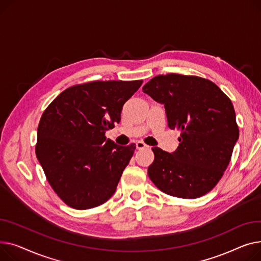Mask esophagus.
<instances>
[{"instance_id": "34e87169", "label": "esophagus", "mask_w": 261, "mask_h": 261, "mask_svg": "<svg viewBox=\"0 0 261 261\" xmlns=\"http://www.w3.org/2000/svg\"><path fill=\"white\" fill-rule=\"evenodd\" d=\"M136 147H137V149H143V148H146V147H148V145H146L144 142H142V141H138L137 143H136Z\"/></svg>"}]
</instances>
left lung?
Wrapping results in <instances>:
<instances>
[{
    "instance_id": "obj_1",
    "label": "left lung",
    "mask_w": 261,
    "mask_h": 261,
    "mask_svg": "<svg viewBox=\"0 0 261 261\" xmlns=\"http://www.w3.org/2000/svg\"><path fill=\"white\" fill-rule=\"evenodd\" d=\"M142 90L164 104L168 127L181 133L172 154L151 148L149 179L174 197L205 195L223 176L239 137L232 101L215 83L197 75L159 74Z\"/></svg>"
}]
</instances>
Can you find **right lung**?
Returning a JSON list of instances; mask_svg holds the SVG:
<instances>
[{
	"label": "right lung",
	"mask_w": 261,
	"mask_h": 261,
	"mask_svg": "<svg viewBox=\"0 0 261 261\" xmlns=\"http://www.w3.org/2000/svg\"><path fill=\"white\" fill-rule=\"evenodd\" d=\"M142 80L93 81L62 91L38 126L36 155L55 193L75 210L103 204L116 192L136 144L120 146L105 132L121 120Z\"/></svg>",
	"instance_id": "obj_1"
}]
</instances>
